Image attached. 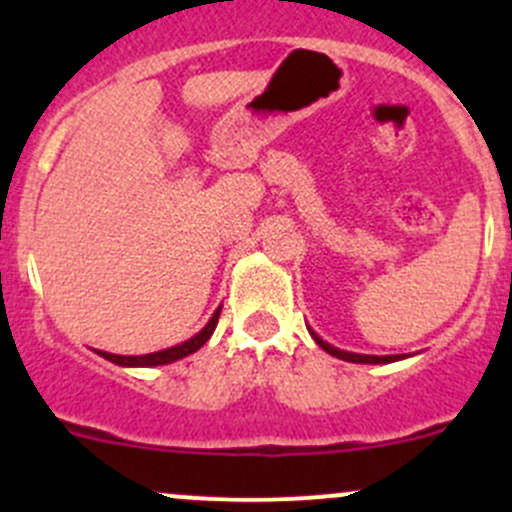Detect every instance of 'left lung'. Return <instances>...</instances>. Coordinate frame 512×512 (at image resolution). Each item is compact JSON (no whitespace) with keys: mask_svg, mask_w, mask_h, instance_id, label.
Returning <instances> with one entry per match:
<instances>
[{"mask_svg":"<svg viewBox=\"0 0 512 512\" xmlns=\"http://www.w3.org/2000/svg\"><path fill=\"white\" fill-rule=\"evenodd\" d=\"M314 337V342L319 344V347L324 349V352L327 354H332V356H337V359H344V361H354V364H389V361H396V359H401V356H369V354H349V352H339V349H334L332 344H327V342H322V339L317 337V334L314 332H309Z\"/></svg>","mask_w":512,"mask_h":512,"instance_id":"8db88e82","label":"left lung"}]
</instances>
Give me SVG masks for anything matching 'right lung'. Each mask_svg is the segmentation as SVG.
<instances>
[{"label": "right lung", "mask_w": 512, "mask_h": 512, "mask_svg": "<svg viewBox=\"0 0 512 512\" xmlns=\"http://www.w3.org/2000/svg\"><path fill=\"white\" fill-rule=\"evenodd\" d=\"M218 319H220V309L213 314V319H210V322L205 324L203 332L195 334V337L188 339V342L178 344V347L163 349V352L143 354V356H118V354H108V352H98V354H101L103 359L113 361V364H121V366H160V364H170V361H178V359H183V356L198 352V349L203 347V344L208 342L210 337H213L215 327H218Z\"/></svg>", "instance_id": "right-lung-1"}]
</instances>
